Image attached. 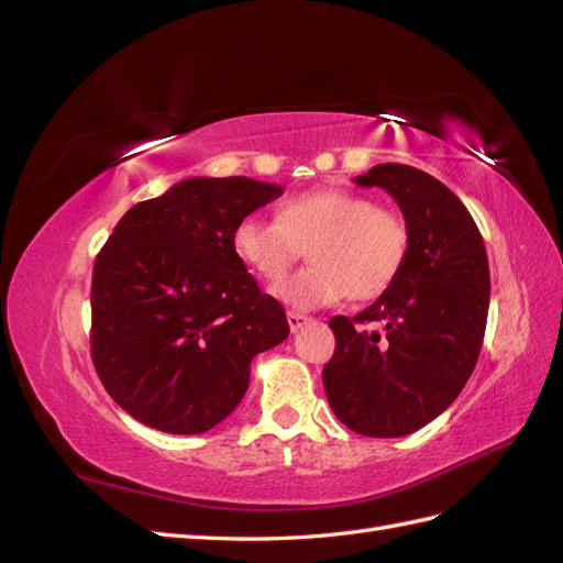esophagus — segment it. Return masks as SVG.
<instances>
[{
	"label": "esophagus",
	"instance_id": "obj_1",
	"mask_svg": "<svg viewBox=\"0 0 563 563\" xmlns=\"http://www.w3.org/2000/svg\"><path fill=\"white\" fill-rule=\"evenodd\" d=\"M286 319H288V329H291L294 333H296L300 327H305V323H308V321H312L310 317L298 314V312H288V314H286Z\"/></svg>",
	"mask_w": 563,
	"mask_h": 563
}]
</instances>
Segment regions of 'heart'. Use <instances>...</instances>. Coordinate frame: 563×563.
Masks as SVG:
<instances>
[{
	"label": "heart",
	"mask_w": 563,
	"mask_h": 563,
	"mask_svg": "<svg viewBox=\"0 0 563 563\" xmlns=\"http://www.w3.org/2000/svg\"><path fill=\"white\" fill-rule=\"evenodd\" d=\"M408 246L411 232L397 211L343 187L305 190L282 201L277 218L246 216L234 228V251L265 282H278L309 249L313 263L272 288L302 312L347 296H383L401 275Z\"/></svg>",
	"instance_id": "heart-1"
}]
</instances>
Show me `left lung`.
<instances>
[{
	"mask_svg": "<svg viewBox=\"0 0 563 563\" xmlns=\"http://www.w3.org/2000/svg\"><path fill=\"white\" fill-rule=\"evenodd\" d=\"M354 183L395 197L411 246L401 275L371 308L329 321L335 352L321 373L323 391L352 432L406 437L446 411L479 360L486 246L465 203L420 168L378 164Z\"/></svg>",
	"mask_w": 563,
	"mask_h": 563,
	"instance_id": "left-lung-1",
	"label": "left lung"
}]
</instances>
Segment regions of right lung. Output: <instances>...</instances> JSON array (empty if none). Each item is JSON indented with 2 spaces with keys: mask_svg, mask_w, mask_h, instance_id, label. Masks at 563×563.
Wrapping results in <instances>:
<instances>
[{
  "mask_svg": "<svg viewBox=\"0 0 563 563\" xmlns=\"http://www.w3.org/2000/svg\"><path fill=\"white\" fill-rule=\"evenodd\" d=\"M282 192L246 176L180 180L129 209L96 255L93 366L147 428H216L244 399L253 356L286 340L284 308L234 251L236 223Z\"/></svg>",
  "mask_w": 563,
  "mask_h": 563,
  "instance_id": "1",
  "label": "right lung"
}]
</instances>
